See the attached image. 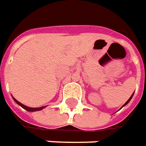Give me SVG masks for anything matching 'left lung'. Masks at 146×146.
Masks as SVG:
<instances>
[{
	"label": "left lung",
	"instance_id": "left-lung-1",
	"mask_svg": "<svg viewBox=\"0 0 146 146\" xmlns=\"http://www.w3.org/2000/svg\"><path fill=\"white\" fill-rule=\"evenodd\" d=\"M133 94H132V95H131V96H130V99H129V100H127V101H126V103H125V104H124L123 105V107H122L121 108H123V107H124V106H126V105L127 104H128V103H129V102L130 101V100L132 99V97H133ZM121 108H120V109H121Z\"/></svg>",
	"mask_w": 146,
	"mask_h": 146
}]
</instances>
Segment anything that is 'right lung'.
<instances>
[{"instance_id":"1","label":"right lung","mask_w":146,"mask_h":146,"mask_svg":"<svg viewBox=\"0 0 146 146\" xmlns=\"http://www.w3.org/2000/svg\"><path fill=\"white\" fill-rule=\"evenodd\" d=\"M13 100H14V101L16 102L17 104L20 105L21 108H23V109H25V110H26V111H27L34 112V111H41V110H42V109L46 108V106H45V107H40V108H30V107L25 106V105H23V104L20 103V102L18 101V100H16V99L13 97Z\"/></svg>"}]
</instances>
